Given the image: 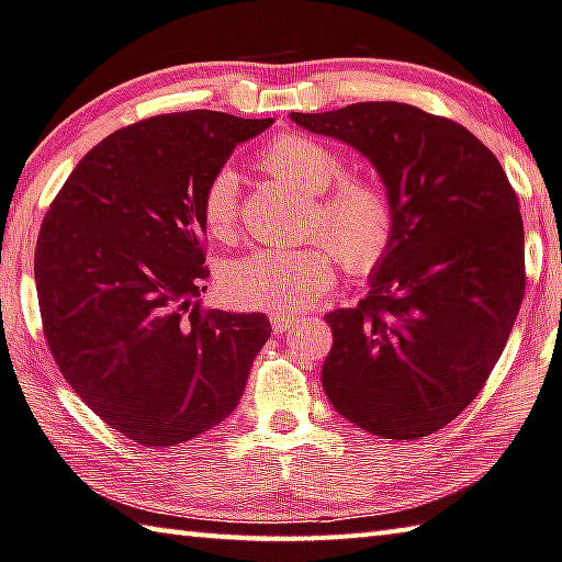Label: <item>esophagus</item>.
I'll use <instances>...</instances> for the list:
<instances>
[{
  "instance_id": "1",
  "label": "esophagus",
  "mask_w": 562,
  "mask_h": 562,
  "mask_svg": "<svg viewBox=\"0 0 562 562\" xmlns=\"http://www.w3.org/2000/svg\"><path fill=\"white\" fill-rule=\"evenodd\" d=\"M300 319L294 314H284V312H272L270 314V324H272V331L274 334H282V331H290L294 324Z\"/></svg>"
}]
</instances>
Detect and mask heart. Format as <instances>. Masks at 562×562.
Instances as JSON below:
<instances>
[{"label": "heart", "instance_id": "obj_1", "mask_svg": "<svg viewBox=\"0 0 562 562\" xmlns=\"http://www.w3.org/2000/svg\"><path fill=\"white\" fill-rule=\"evenodd\" d=\"M260 165L312 196L310 231L329 243L300 250L260 248L233 260L221 274L226 300L243 310L300 312L331 290L336 259L351 272H371L393 246L395 203L379 181L344 179L339 151L307 135L274 137ZM201 223L211 238L228 240L238 226V175L218 169L201 191ZM335 251L331 254L330 250Z\"/></svg>", "mask_w": 562, "mask_h": 562}]
</instances>
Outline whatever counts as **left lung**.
<instances>
[{"instance_id":"8db88e82","label":"left lung","mask_w":562,"mask_h":562,"mask_svg":"<svg viewBox=\"0 0 562 562\" xmlns=\"http://www.w3.org/2000/svg\"><path fill=\"white\" fill-rule=\"evenodd\" d=\"M290 117L369 157L397 213L369 297L324 316L334 334L326 397L366 432L420 440L479 395L521 310L516 191L484 142L415 105L385 100Z\"/></svg>"}]
</instances>
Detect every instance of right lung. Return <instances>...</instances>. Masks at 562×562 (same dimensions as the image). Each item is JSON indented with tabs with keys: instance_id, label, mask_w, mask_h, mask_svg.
I'll return each instance as SVG.
<instances>
[{
	"instance_id": "right-lung-1",
	"label": "right lung",
	"mask_w": 562,
	"mask_h": 562,
	"mask_svg": "<svg viewBox=\"0 0 562 562\" xmlns=\"http://www.w3.org/2000/svg\"><path fill=\"white\" fill-rule=\"evenodd\" d=\"M270 125L213 110L139 120L78 161L41 223L48 349L90 411L142 447H175L226 420L272 331L260 312L199 302L201 191Z\"/></svg>"
}]
</instances>
